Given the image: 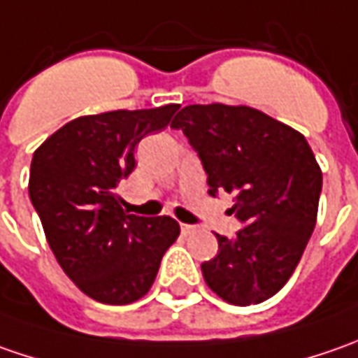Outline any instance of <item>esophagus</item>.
<instances>
[{
	"label": "esophagus",
	"instance_id": "34e87169",
	"mask_svg": "<svg viewBox=\"0 0 358 358\" xmlns=\"http://www.w3.org/2000/svg\"><path fill=\"white\" fill-rule=\"evenodd\" d=\"M195 231V225H187V223H181V233L183 235H191Z\"/></svg>",
	"mask_w": 358,
	"mask_h": 358
}]
</instances>
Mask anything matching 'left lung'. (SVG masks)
<instances>
[{
    "mask_svg": "<svg viewBox=\"0 0 358 358\" xmlns=\"http://www.w3.org/2000/svg\"><path fill=\"white\" fill-rule=\"evenodd\" d=\"M185 133L207 173L209 195L227 191L241 223L201 265L209 289L231 305L279 293L317 223L323 173L307 139L247 105H187L171 123Z\"/></svg>",
    "mask_w": 358,
    "mask_h": 358,
    "instance_id": "obj_1",
    "label": "left lung"
}]
</instances>
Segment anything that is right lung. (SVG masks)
I'll list each match as a JSON object with an SVG mask.
<instances>
[{"mask_svg":"<svg viewBox=\"0 0 358 358\" xmlns=\"http://www.w3.org/2000/svg\"><path fill=\"white\" fill-rule=\"evenodd\" d=\"M179 105L83 115L35 149L29 199L65 275L91 299L129 305L147 295L179 223L129 215L117 185L135 169V147L163 131Z\"/></svg>","mask_w":358,"mask_h":358,"instance_id":"1","label":"right lung"}]
</instances>
